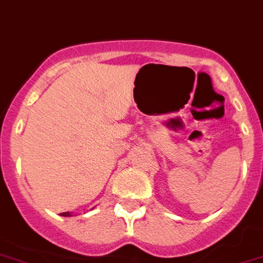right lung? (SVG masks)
<instances>
[{"label":"right lung","mask_w":263,"mask_h":263,"mask_svg":"<svg viewBox=\"0 0 263 263\" xmlns=\"http://www.w3.org/2000/svg\"><path fill=\"white\" fill-rule=\"evenodd\" d=\"M62 216H73L72 212H63V214H60Z\"/></svg>","instance_id":"1"}]
</instances>
